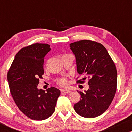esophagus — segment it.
Here are the masks:
<instances>
[{
  "label": "esophagus",
  "instance_id": "1",
  "mask_svg": "<svg viewBox=\"0 0 132 132\" xmlns=\"http://www.w3.org/2000/svg\"><path fill=\"white\" fill-rule=\"evenodd\" d=\"M61 92H62V93H64L65 94H69L71 93V91H70V90H68V89H65V90H62Z\"/></svg>",
  "mask_w": 132,
  "mask_h": 132
}]
</instances>
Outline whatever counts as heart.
<instances>
[{"instance_id": "b5f03b06", "label": "heart", "mask_w": 132, "mask_h": 132, "mask_svg": "<svg viewBox=\"0 0 132 132\" xmlns=\"http://www.w3.org/2000/svg\"><path fill=\"white\" fill-rule=\"evenodd\" d=\"M56 83L58 85L62 86V87H67L69 85L68 79L65 77H59L56 80Z\"/></svg>"}]
</instances>
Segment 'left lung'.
<instances>
[{
	"label": "left lung",
	"mask_w": 132,
	"mask_h": 132,
	"mask_svg": "<svg viewBox=\"0 0 132 132\" xmlns=\"http://www.w3.org/2000/svg\"><path fill=\"white\" fill-rule=\"evenodd\" d=\"M70 47L75 55L77 72L85 77L77 83L84 84L88 79L89 85L85 93L78 91L80 100L75 104L74 109L85 118H95L108 109L114 98L117 84L116 66L100 43L85 39L71 43Z\"/></svg>",
	"instance_id": "obj_1"
}]
</instances>
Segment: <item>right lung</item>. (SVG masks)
Returning <instances> with one entry per match:
<instances>
[{
	"label": "right lung",
	"instance_id": "obj_1",
	"mask_svg": "<svg viewBox=\"0 0 132 132\" xmlns=\"http://www.w3.org/2000/svg\"><path fill=\"white\" fill-rule=\"evenodd\" d=\"M47 44L34 43L16 54L8 70L10 92L19 109L34 120H44L53 114L61 92L55 87L47 92L37 88L44 74V56L50 50Z\"/></svg>",
	"mask_w": 132,
	"mask_h": 132
}]
</instances>
